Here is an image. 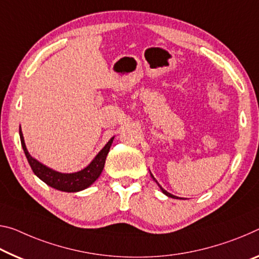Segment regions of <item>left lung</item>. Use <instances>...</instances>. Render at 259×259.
<instances>
[{"label":"left lung","instance_id":"8db88e82","mask_svg":"<svg viewBox=\"0 0 259 259\" xmlns=\"http://www.w3.org/2000/svg\"><path fill=\"white\" fill-rule=\"evenodd\" d=\"M150 175H151V178L152 179H153V181L155 182V183H157L158 184V186H159V188H160V190H161L162 191V194H165L166 196H168V197H170V198H175V199H181V198H180V197H178V196H174V195H171V194H169V192H167L166 190H165V189H163L161 186H160V184L158 183V181H157V180H155L154 179V176L153 175H152V173H151V171H150Z\"/></svg>","mask_w":259,"mask_h":259}]
</instances>
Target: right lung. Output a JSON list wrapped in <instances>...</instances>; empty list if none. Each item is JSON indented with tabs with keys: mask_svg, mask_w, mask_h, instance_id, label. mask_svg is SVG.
I'll return each mask as SVG.
<instances>
[{
	"mask_svg": "<svg viewBox=\"0 0 259 259\" xmlns=\"http://www.w3.org/2000/svg\"><path fill=\"white\" fill-rule=\"evenodd\" d=\"M19 136L24 153L26 155L27 161L30 163L33 173L38 176L41 181L46 183L47 186L64 192L81 191L84 190V189L89 188L90 186H92V184L97 181L98 178H99L100 174L102 173V169H104L106 158H107L109 149L114 141V137L110 138L107 144L102 147L99 153L94 157L92 161L81 170L75 171V173H61V171L52 169V168L41 163L39 160H36L28 153L25 145V141H24L22 129L20 128Z\"/></svg>",
	"mask_w": 259,
	"mask_h": 259,
	"instance_id": "obj_1",
	"label": "right lung"
}]
</instances>
